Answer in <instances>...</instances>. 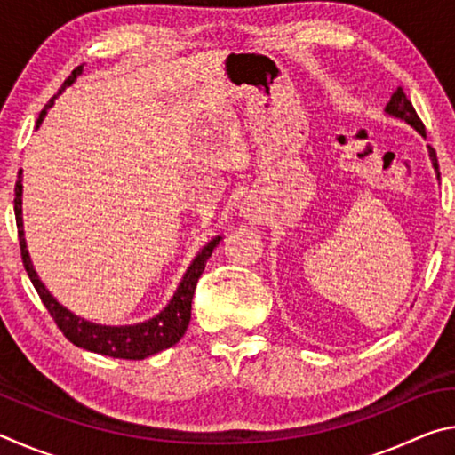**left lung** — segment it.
Returning <instances> with one entry per match:
<instances>
[{
  "label": "left lung",
  "mask_w": 455,
  "mask_h": 455,
  "mask_svg": "<svg viewBox=\"0 0 455 455\" xmlns=\"http://www.w3.org/2000/svg\"><path fill=\"white\" fill-rule=\"evenodd\" d=\"M385 114H387V116H391V118H397V120L405 122L407 126H411V128L415 130V132L426 138V128H423L419 116H418V114H415L411 102H410V100H407L403 88H397V90L394 92V94H391V100L387 102V106H385ZM427 150H429L431 166H434L437 179H440V168H437L435 150L431 148V146H427Z\"/></svg>",
  "instance_id": "obj_1"
}]
</instances>
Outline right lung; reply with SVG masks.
I'll use <instances>...</instances> for the list:
<instances>
[{
    "mask_svg": "<svg viewBox=\"0 0 455 455\" xmlns=\"http://www.w3.org/2000/svg\"><path fill=\"white\" fill-rule=\"evenodd\" d=\"M84 72V66H78L76 70L68 76L64 86L56 96L50 100V104H45L44 110L40 112V118L36 122V130L48 114L50 108L53 106L61 92L68 86H72L76 78ZM21 196H24V184H21V171L18 172V182H15V198H13V211H15V222H18V236H20V249H21V260H24L26 273L29 281L40 295L45 309L56 321L61 333H64L76 347H82L92 353H100V355L116 357V359H146L150 355L172 347L174 343L180 341V337L187 333V327L190 323V309H192V297H195L196 283L203 275L206 260L211 259L212 251L217 249V244L222 241V236H214L206 243L203 249L198 251V255L192 259L190 267L176 287L174 295L168 305L158 315H154L152 319L134 323V325H100V323H92L78 315L66 309L64 305L58 303V299L45 289L40 276H37L32 259L28 252L26 233H24V214H21Z\"/></svg>",
    "mask_w": 455,
    "mask_h": 455,
    "instance_id": "right-lung-1",
    "label": "right lung"
}]
</instances>
